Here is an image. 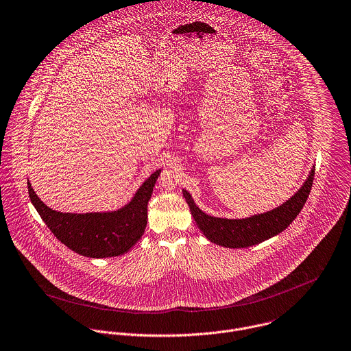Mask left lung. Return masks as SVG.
<instances>
[{
    "mask_svg": "<svg viewBox=\"0 0 351 351\" xmlns=\"http://www.w3.org/2000/svg\"><path fill=\"white\" fill-rule=\"evenodd\" d=\"M313 178L315 167L311 169L300 190L286 202L272 210L252 215L245 219H226L206 215L197 206L186 189L182 191L197 227L208 241L230 249H243L279 235L295 220L309 197Z\"/></svg>",
    "mask_w": 351,
    "mask_h": 351,
    "instance_id": "left-lung-1",
    "label": "left lung"
}]
</instances>
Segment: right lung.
I'll return each mask as SVG.
<instances>
[{"label": "right lung", "instance_id": "right-lung-1", "mask_svg": "<svg viewBox=\"0 0 351 351\" xmlns=\"http://www.w3.org/2000/svg\"><path fill=\"white\" fill-rule=\"evenodd\" d=\"M161 169L153 172L132 198L116 210L68 213L45 205L29 180L31 204L53 235L72 252L88 258L117 257L127 253L143 235L147 224V202Z\"/></svg>", "mask_w": 351, "mask_h": 351}]
</instances>
